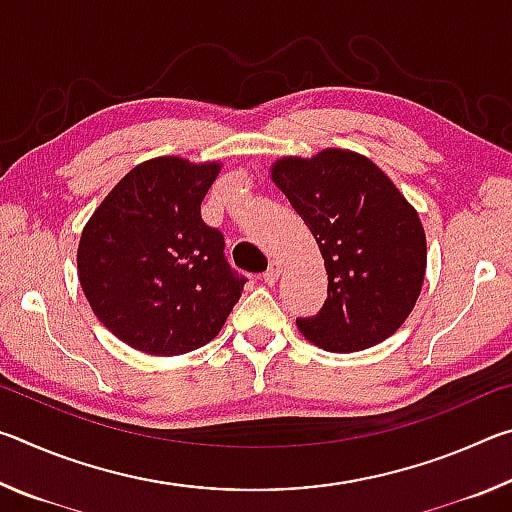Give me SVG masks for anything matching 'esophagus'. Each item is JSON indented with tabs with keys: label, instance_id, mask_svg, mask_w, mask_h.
Instances as JSON below:
<instances>
[{
	"label": "esophagus",
	"instance_id": "34e87169",
	"mask_svg": "<svg viewBox=\"0 0 512 512\" xmlns=\"http://www.w3.org/2000/svg\"><path fill=\"white\" fill-rule=\"evenodd\" d=\"M280 271H282V264L275 259V262H271V266H268L262 273V280L268 284V287H271V284L277 282V277H280Z\"/></svg>",
	"mask_w": 512,
	"mask_h": 512
}]
</instances>
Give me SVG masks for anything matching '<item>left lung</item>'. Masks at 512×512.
<instances>
[{"label": "left lung", "mask_w": 512, "mask_h": 512, "mask_svg": "<svg viewBox=\"0 0 512 512\" xmlns=\"http://www.w3.org/2000/svg\"><path fill=\"white\" fill-rule=\"evenodd\" d=\"M325 259L327 300L296 318L329 352H359L395 334L420 296L427 239L418 212L391 178L359 153L327 149L284 158L271 171Z\"/></svg>", "instance_id": "left-lung-1"}]
</instances>
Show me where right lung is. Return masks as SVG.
Returning <instances> with one entry per match:
<instances>
[{
	"mask_svg": "<svg viewBox=\"0 0 512 512\" xmlns=\"http://www.w3.org/2000/svg\"><path fill=\"white\" fill-rule=\"evenodd\" d=\"M221 164L155 158L128 171L83 228L79 280L97 318L131 348L173 357L210 343L246 277L201 216Z\"/></svg>",
	"mask_w": 512,
	"mask_h": 512,
	"instance_id": "obj_1",
	"label": "right lung"
}]
</instances>
